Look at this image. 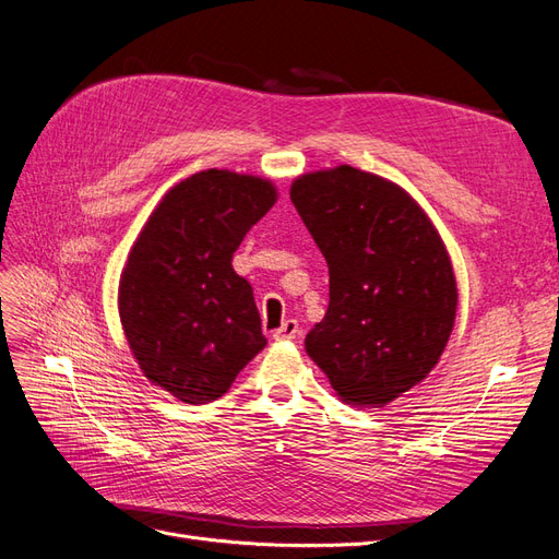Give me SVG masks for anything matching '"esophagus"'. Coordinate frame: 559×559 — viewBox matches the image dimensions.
I'll list each match as a JSON object with an SVG mask.
<instances>
[{
	"label": "esophagus",
	"mask_w": 559,
	"mask_h": 559,
	"mask_svg": "<svg viewBox=\"0 0 559 559\" xmlns=\"http://www.w3.org/2000/svg\"><path fill=\"white\" fill-rule=\"evenodd\" d=\"M273 337H275V341H296V337H300L298 321L296 319H286L277 331H273Z\"/></svg>",
	"instance_id": "esophagus-1"
}]
</instances>
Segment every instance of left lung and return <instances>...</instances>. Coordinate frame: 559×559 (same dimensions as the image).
I'll return each mask as SVG.
<instances>
[{
    "mask_svg": "<svg viewBox=\"0 0 559 559\" xmlns=\"http://www.w3.org/2000/svg\"><path fill=\"white\" fill-rule=\"evenodd\" d=\"M292 202L329 265V310L306 337L337 399L382 408L425 380L450 341L445 242L399 183L352 165L300 175Z\"/></svg>",
    "mask_w": 559,
    "mask_h": 559,
    "instance_id": "1",
    "label": "left lung"
}]
</instances>
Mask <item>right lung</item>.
Wrapping results in <instances>:
<instances>
[{
    "label": "right lung",
    "instance_id": "obj_1",
    "mask_svg": "<svg viewBox=\"0 0 559 559\" xmlns=\"http://www.w3.org/2000/svg\"><path fill=\"white\" fill-rule=\"evenodd\" d=\"M275 183L230 170L179 181L151 212L118 282V314L144 378L200 405L228 392L265 347L251 284L233 270Z\"/></svg>",
    "mask_w": 559,
    "mask_h": 559
}]
</instances>
